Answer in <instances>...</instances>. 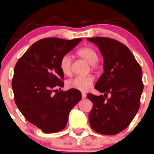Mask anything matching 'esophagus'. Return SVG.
<instances>
[{"mask_svg":"<svg viewBox=\"0 0 154 154\" xmlns=\"http://www.w3.org/2000/svg\"><path fill=\"white\" fill-rule=\"evenodd\" d=\"M82 99H85V98H86V94H85V93H82Z\"/></svg>","mask_w":154,"mask_h":154,"instance_id":"obj_1","label":"esophagus"}]
</instances>
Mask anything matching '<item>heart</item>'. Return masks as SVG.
Listing matches in <instances>:
<instances>
[{"mask_svg": "<svg viewBox=\"0 0 154 154\" xmlns=\"http://www.w3.org/2000/svg\"><path fill=\"white\" fill-rule=\"evenodd\" d=\"M77 55L85 60L88 63L91 64L93 67L96 66V63L99 59V56H98V54L96 50L90 46H85L79 48L77 51ZM72 59L69 55L66 54L62 56V58L60 60L59 66L63 75L66 76L71 75L72 72ZM93 81H94V78L91 75L85 76V77L79 76V77H76L74 79L69 80L67 82V85L69 88L82 92H85L91 88V86L93 85Z\"/></svg>", "mask_w": 154, "mask_h": 154, "instance_id": "1", "label": "heart"}]
</instances>
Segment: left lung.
<instances>
[{"label": "left lung", "mask_w": 154, "mask_h": 154, "mask_svg": "<svg viewBox=\"0 0 154 154\" xmlns=\"http://www.w3.org/2000/svg\"><path fill=\"white\" fill-rule=\"evenodd\" d=\"M87 40L99 48L104 70L95 85L104 95H87L93 103L90 125L98 133L116 135L128 128L140 108L142 69L130 49L117 40L104 37Z\"/></svg>", "instance_id": "1"}]
</instances>
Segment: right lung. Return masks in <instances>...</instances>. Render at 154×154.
<instances>
[{"instance_id":"right-lung-1","label":"right lung","mask_w":154,"mask_h":154,"mask_svg":"<svg viewBox=\"0 0 154 154\" xmlns=\"http://www.w3.org/2000/svg\"><path fill=\"white\" fill-rule=\"evenodd\" d=\"M81 40L42 39L29 47L14 67L15 103L25 119L45 133L64 129L70 111L82 98L77 90H57L64 85L60 60Z\"/></svg>"}]
</instances>
